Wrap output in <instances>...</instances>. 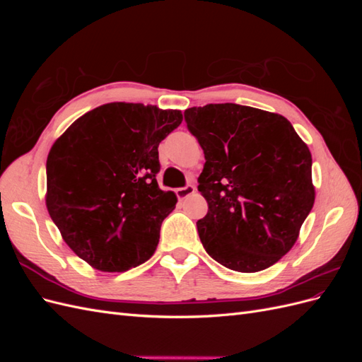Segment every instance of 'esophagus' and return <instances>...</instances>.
I'll use <instances>...</instances> for the list:
<instances>
[{
    "instance_id": "1",
    "label": "esophagus",
    "mask_w": 362,
    "mask_h": 362,
    "mask_svg": "<svg viewBox=\"0 0 362 362\" xmlns=\"http://www.w3.org/2000/svg\"><path fill=\"white\" fill-rule=\"evenodd\" d=\"M194 190H196V189H194V185L187 184V185H184V187H180V189L175 190V193H177L178 199H185V198H187V196L193 194V193H194Z\"/></svg>"
}]
</instances>
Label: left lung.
Here are the masks:
<instances>
[{"mask_svg": "<svg viewBox=\"0 0 362 362\" xmlns=\"http://www.w3.org/2000/svg\"><path fill=\"white\" fill-rule=\"evenodd\" d=\"M184 120L205 156L196 225L208 255L243 273L273 266L314 205L308 146L286 117L247 105L192 107Z\"/></svg>", "mask_w": 362, "mask_h": 362, "instance_id": "8db88e82", "label": "left lung"}]
</instances>
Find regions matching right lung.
I'll use <instances>...</instances> for the list:
<instances>
[{
  "label": "right lung",
  "mask_w": 362,
  "mask_h": 362,
  "mask_svg": "<svg viewBox=\"0 0 362 362\" xmlns=\"http://www.w3.org/2000/svg\"><path fill=\"white\" fill-rule=\"evenodd\" d=\"M180 110L112 103L64 131L47 160V208L66 245L103 272H127L156 252L177 204L158 187V145Z\"/></svg>",
  "instance_id": "right-lung-1"
}]
</instances>
